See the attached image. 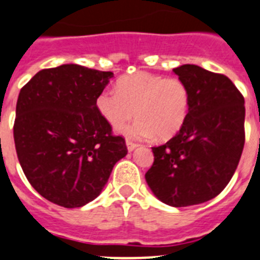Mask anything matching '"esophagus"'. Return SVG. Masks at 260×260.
Listing matches in <instances>:
<instances>
[{
	"label": "esophagus",
	"instance_id": "34e87169",
	"mask_svg": "<svg viewBox=\"0 0 260 260\" xmlns=\"http://www.w3.org/2000/svg\"><path fill=\"white\" fill-rule=\"evenodd\" d=\"M126 146H127L128 151H133L134 148L138 147V143H135V142H133V141H130V139H127V141H126Z\"/></svg>",
	"mask_w": 260,
	"mask_h": 260
}]
</instances>
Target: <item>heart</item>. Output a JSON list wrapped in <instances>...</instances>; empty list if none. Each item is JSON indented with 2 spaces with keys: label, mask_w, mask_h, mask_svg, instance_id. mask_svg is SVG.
Returning <instances> with one entry per match:
<instances>
[{
  "label": "heart",
  "mask_w": 260,
  "mask_h": 260,
  "mask_svg": "<svg viewBox=\"0 0 260 260\" xmlns=\"http://www.w3.org/2000/svg\"><path fill=\"white\" fill-rule=\"evenodd\" d=\"M115 88L117 92L105 89L97 96V110L113 128L122 127L135 115L138 119L125 128L130 137L155 135L157 141H167L187 121L190 92L179 77L139 71L121 77Z\"/></svg>",
  "instance_id": "obj_1"
}]
</instances>
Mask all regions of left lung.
Here are the masks:
<instances>
[{
  "label": "left lung",
  "instance_id": "obj_1",
  "mask_svg": "<svg viewBox=\"0 0 260 260\" xmlns=\"http://www.w3.org/2000/svg\"><path fill=\"white\" fill-rule=\"evenodd\" d=\"M174 72L189 88V114L174 138L152 147L146 181L160 201L181 208L214 199L232 180L245 146V99L221 73L194 64Z\"/></svg>",
  "mask_w": 260,
  "mask_h": 260
}]
</instances>
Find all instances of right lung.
Returning <instances> with one entry per match:
<instances>
[{
  "mask_svg": "<svg viewBox=\"0 0 260 260\" xmlns=\"http://www.w3.org/2000/svg\"><path fill=\"white\" fill-rule=\"evenodd\" d=\"M113 72L63 64L42 70L19 92L14 143L28 183L44 199L80 208L96 199L126 156L96 100Z\"/></svg>",
  "mask_w": 260,
  "mask_h": 260,
  "instance_id": "obj_1",
  "label": "right lung"
}]
</instances>
